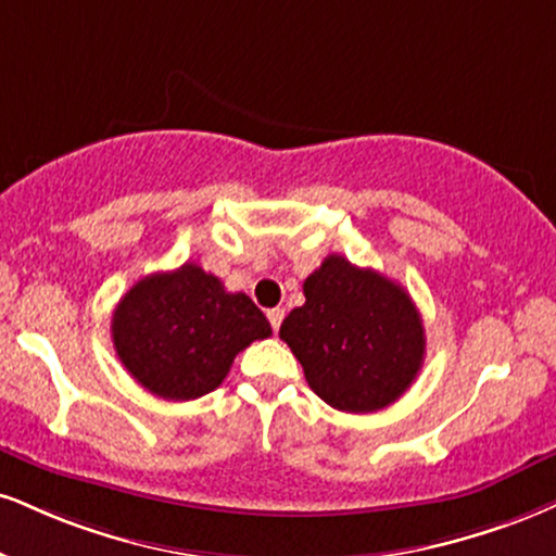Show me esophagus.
I'll return each instance as SVG.
<instances>
[{
	"label": "esophagus",
	"mask_w": 556,
	"mask_h": 556,
	"mask_svg": "<svg viewBox=\"0 0 556 556\" xmlns=\"http://www.w3.org/2000/svg\"><path fill=\"white\" fill-rule=\"evenodd\" d=\"M266 318H269L271 329L279 331V326H282V320H285V311H282V307H271V311L266 313Z\"/></svg>",
	"instance_id": "1"
}]
</instances>
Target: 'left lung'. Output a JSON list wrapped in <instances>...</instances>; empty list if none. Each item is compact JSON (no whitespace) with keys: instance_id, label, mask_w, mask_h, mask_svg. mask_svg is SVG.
I'll return each mask as SVG.
<instances>
[{"instance_id":"1","label":"left lung","mask_w":556,"mask_h":556,"mask_svg":"<svg viewBox=\"0 0 556 556\" xmlns=\"http://www.w3.org/2000/svg\"><path fill=\"white\" fill-rule=\"evenodd\" d=\"M305 303L282 320L305 380L339 412L367 414L393 404L425 359V326L404 287L339 253L303 282Z\"/></svg>"}]
</instances>
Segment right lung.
Instances as JSON below:
<instances>
[{
	"label": "right lung",
	"mask_w": 556,
	"mask_h": 556,
	"mask_svg": "<svg viewBox=\"0 0 556 556\" xmlns=\"http://www.w3.org/2000/svg\"><path fill=\"white\" fill-rule=\"evenodd\" d=\"M269 333V320L245 292H227L197 264L139 279L111 320L122 365L147 391L168 401L214 391L236 354Z\"/></svg>",
	"instance_id": "obj_1"
}]
</instances>
